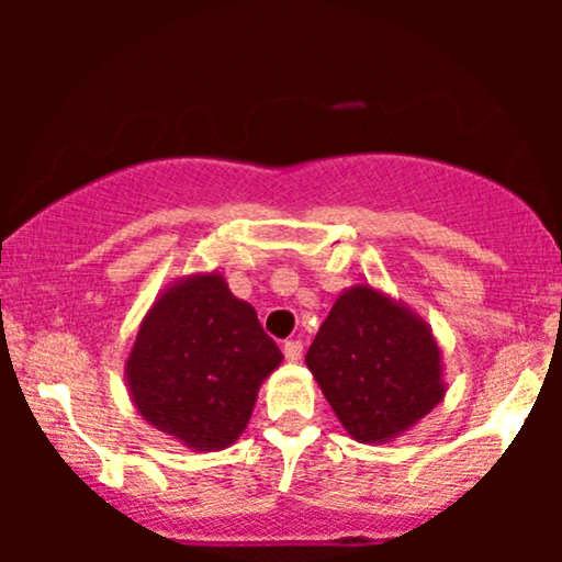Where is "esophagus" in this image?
Returning <instances> with one entry per match:
<instances>
[{
	"label": "esophagus",
	"mask_w": 562,
	"mask_h": 562,
	"mask_svg": "<svg viewBox=\"0 0 562 562\" xmlns=\"http://www.w3.org/2000/svg\"><path fill=\"white\" fill-rule=\"evenodd\" d=\"M282 353H285V359H288V362H301L303 344H301V340H288V344L282 346Z\"/></svg>",
	"instance_id": "1"
}]
</instances>
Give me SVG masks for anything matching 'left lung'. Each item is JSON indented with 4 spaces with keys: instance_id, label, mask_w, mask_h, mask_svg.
Returning a JSON list of instances; mask_svg holds the SVG:
<instances>
[{
    "instance_id": "left-lung-1",
    "label": "left lung",
    "mask_w": 562,
    "mask_h": 562,
    "mask_svg": "<svg viewBox=\"0 0 562 562\" xmlns=\"http://www.w3.org/2000/svg\"><path fill=\"white\" fill-rule=\"evenodd\" d=\"M306 367L359 443L396 441L447 396L443 357L428 322L370 282L335 299Z\"/></svg>"
}]
</instances>
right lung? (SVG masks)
Here are the masks:
<instances>
[{
    "mask_svg": "<svg viewBox=\"0 0 562 562\" xmlns=\"http://www.w3.org/2000/svg\"><path fill=\"white\" fill-rule=\"evenodd\" d=\"M282 351L256 308L218 272L179 277L139 322L124 364L132 404L160 434L192 451L227 449L254 415Z\"/></svg>",
    "mask_w": 562,
    "mask_h": 562,
    "instance_id": "add662e5",
    "label": "right lung"
}]
</instances>
